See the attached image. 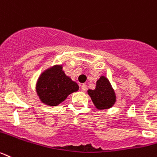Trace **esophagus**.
Returning <instances> with one entry per match:
<instances>
[{"label": "esophagus", "instance_id": "1", "mask_svg": "<svg viewBox=\"0 0 157 157\" xmlns=\"http://www.w3.org/2000/svg\"><path fill=\"white\" fill-rule=\"evenodd\" d=\"M81 89L82 91H86V90H87V86L86 85V84H82V85L81 86Z\"/></svg>", "mask_w": 157, "mask_h": 157}]
</instances>
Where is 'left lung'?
<instances>
[{"instance_id":"obj_1","label":"left lung","mask_w":157,"mask_h":157,"mask_svg":"<svg viewBox=\"0 0 157 157\" xmlns=\"http://www.w3.org/2000/svg\"><path fill=\"white\" fill-rule=\"evenodd\" d=\"M87 93L94 105L98 110L108 109L117 101V96L110 82L105 75H101L96 82L94 90H88Z\"/></svg>"}]
</instances>
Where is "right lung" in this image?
Masks as SVG:
<instances>
[{"instance_id":"obj_1","label":"right lung","mask_w":157,"mask_h":157,"mask_svg":"<svg viewBox=\"0 0 157 157\" xmlns=\"http://www.w3.org/2000/svg\"><path fill=\"white\" fill-rule=\"evenodd\" d=\"M78 89L75 82L66 75L62 64L44 70L36 84V91L40 101L48 106H57Z\"/></svg>"}]
</instances>
